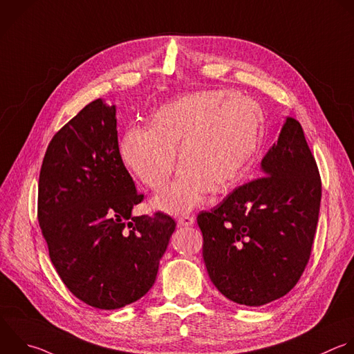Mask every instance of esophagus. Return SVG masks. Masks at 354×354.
<instances>
[{
    "label": "esophagus",
    "instance_id": "obj_1",
    "mask_svg": "<svg viewBox=\"0 0 354 354\" xmlns=\"http://www.w3.org/2000/svg\"><path fill=\"white\" fill-rule=\"evenodd\" d=\"M194 223V218L190 215H182L178 218V226L183 227V226H192Z\"/></svg>",
    "mask_w": 354,
    "mask_h": 354
}]
</instances>
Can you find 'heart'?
Listing matches in <instances>:
<instances>
[{"instance_id": "obj_1", "label": "heart", "mask_w": 354, "mask_h": 354, "mask_svg": "<svg viewBox=\"0 0 354 354\" xmlns=\"http://www.w3.org/2000/svg\"><path fill=\"white\" fill-rule=\"evenodd\" d=\"M264 113L252 98L226 90H204L158 106L147 127H129L120 145L127 168L151 190L168 183L176 153L182 167L153 207L180 214L207 192L222 194L238 185L263 140Z\"/></svg>"}]
</instances>
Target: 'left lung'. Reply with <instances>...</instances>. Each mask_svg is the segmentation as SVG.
Returning a JSON list of instances; mask_svg holds the SVG:
<instances>
[{
  "instance_id": "8db88e82",
  "label": "left lung",
  "mask_w": 354,
  "mask_h": 354,
  "mask_svg": "<svg viewBox=\"0 0 354 354\" xmlns=\"http://www.w3.org/2000/svg\"><path fill=\"white\" fill-rule=\"evenodd\" d=\"M261 172L197 215L209 279L225 297L250 307L289 293L311 254L321 178L295 118H286Z\"/></svg>"
}]
</instances>
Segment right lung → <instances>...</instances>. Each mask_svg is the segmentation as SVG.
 Instances as JSON below:
<instances>
[{"instance_id": "1", "label": "right lung", "mask_w": 354, "mask_h": 354, "mask_svg": "<svg viewBox=\"0 0 354 354\" xmlns=\"http://www.w3.org/2000/svg\"><path fill=\"white\" fill-rule=\"evenodd\" d=\"M115 105L87 104L50 142L37 216L51 263L86 304L115 310L143 297L175 230L164 214L133 216L142 203L118 146Z\"/></svg>"}]
</instances>
